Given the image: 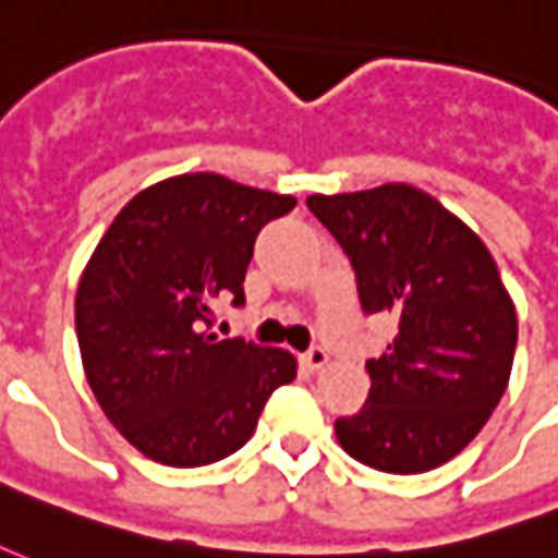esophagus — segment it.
<instances>
[{"instance_id":"1","label":"esophagus","mask_w":558,"mask_h":558,"mask_svg":"<svg viewBox=\"0 0 558 558\" xmlns=\"http://www.w3.org/2000/svg\"><path fill=\"white\" fill-rule=\"evenodd\" d=\"M304 366H307V369H322V366H328V352L319 349V345H313L311 352L304 354Z\"/></svg>"}]
</instances>
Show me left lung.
I'll use <instances>...</instances> for the list:
<instances>
[{
    "label": "left lung",
    "instance_id": "1",
    "mask_svg": "<svg viewBox=\"0 0 558 558\" xmlns=\"http://www.w3.org/2000/svg\"><path fill=\"white\" fill-rule=\"evenodd\" d=\"M357 275L366 313H390L399 333L381 357L366 405L340 416V447L381 473H426L482 432L506 393L518 313L485 242L416 185L384 183L311 195Z\"/></svg>",
    "mask_w": 558,
    "mask_h": 558
}]
</instances>
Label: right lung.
<instances>
[{
	"instance_id": "add662e5",
	"label": "right lung",
	"mask_w": 558,
	"mask_h": 558,
	"mask_svg": "<svg viewBox=\"0 0 558 558\" xmlns=\"http://www.w3.org/2000/svg\"><path fill=\"white\" fill-rule=\"evenodd\" d=\"M299 204L221 174L142 189L94 247L76 290L82 366L102 414L142 456L201 468L254 435L295 378L283 349L209 333L216 301H245L257 233Z\"/></svg>"
}]
</instances>
